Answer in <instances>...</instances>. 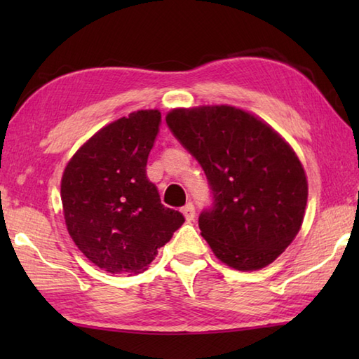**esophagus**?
Here are the masks:
<instances>
[{
    "mask_svg": "<svg viewBox=\"0 0 359 359\" xmlns=\"http://www.w3.org/2000/svg\"><path fill=\"white\" fill-rule=\"evenodd\" d=\"M182 212H184L185 219L188 220V222H191V220H194V216H196V210H194V205L191 202H188L184 208H182Z\"/></svg>",
    "mask_w": 359,
    "mask_h": 359,
    "instance_id": "34e87169",
    "label": "esophagus"
}]
</instances>
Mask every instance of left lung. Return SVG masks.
I'll return each mask as SVG.
<instances>
[{"label":"left lung","mask_w":359,"mask_h":359,"mask_svg":"<svg viewBox=\"0 0 359 359\" xmlns=\"http://www.w3.org/2000/svg\"><path fill=\"white\" fill-rule=\"evenodd\" d=\"M166 125L207 175L212 203L199 228L212 253L236 270L271 264L302 225L307 177L290 144L234 106L174 109Z\"/></svg>","instance_id":"8db88e82"}]
</instances>
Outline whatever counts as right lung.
<instances>
[{"label": "right lung", "instance_id": "obj_1", "mask_svg": "<svg viewBox=\"0 0 359 359\" xmlns=\"http://www.w3.org/2000/svg\"><path fill=\"white\" fill-rule=\"evenodd\" d=\"M162 116L137 111L102 128L69 160L62 179L67 231L104 271L140 273L185 222L147 177Z\"/></svg>", "mask_w": 359, "mask_h": 359}]
</instances>
